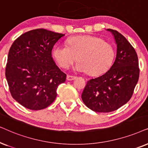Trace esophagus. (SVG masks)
<instances>
[{"instance_id":"obj_1","label":"esophagus","mask_w":148,"mask_h":148,"mask_svg":"<svg viewBox=\"0 0 148 148\" xmlns=\"http://www.w3.org/2000/svg\"><path fill=\"white\" fill-rule=\"evenodd\" d=\"M76 76H70V75H67V80H73L74 79H76Z\"/></svg>"}]
</instances>
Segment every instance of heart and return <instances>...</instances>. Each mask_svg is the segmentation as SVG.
<instances>
[{"instance_id": "obj_1", "label": "heart", "mask_w": 148, "mask_h": 148, "mask_svg": "<svg viewBox=\"0 0 148 148\" xmlns=\"http://www.w3.org/2000/svg\"><path fill=\"white\" fill-rule=\"evenodd\" d=\"M66 45H56L53 56L59 66L68 68L78 59L74 69L78 72H88L99 76L109 70L115 58L113 46L103 39L90 35L69 38Z\"/></svg>"}]
</instances>
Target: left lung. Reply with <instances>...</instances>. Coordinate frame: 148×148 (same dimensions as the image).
<instances>
[{
    "mask_svg": "<svg viewBox=\"0 0 148 148\" xmlns=\"http://www.w3.org/2000/svg\"><path fill=\"white\" fill-rule=\"evenodd\" d=\"M107 30L113 35L117 45L115 61L105 74L88 80L81 95L89 109L104 113L115 111L129 101L139 76L135 49L119 32Z\"/></svg>",
    "mask_w": 148,
    "mask_h": 148,
    "instance_id": "left-lung-1",
    "label": "left lung"
}]
</instances>
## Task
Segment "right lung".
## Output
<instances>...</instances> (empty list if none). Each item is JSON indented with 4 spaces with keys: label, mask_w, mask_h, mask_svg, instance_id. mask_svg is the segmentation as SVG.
Segmentation results:
<instances>
[{
    "label": "right lung",
    "mask_w": 148,
    "mask_h": 148,
    "mask_svg": "<svg viewBox=\"0 0 148 148\" xmlns=\"http://www.w3.org/2000/svg\"><path fill=\"white\" fill-rule=\"evenodd\" d=\"M65 34L45 29L27 32L11 45L5 76L11 95L23 107L40 110L51 105L66 74L52 58L55 44Z\"/></svg>",
    "instance_id": "right-lung-1"
}]
</instances>
